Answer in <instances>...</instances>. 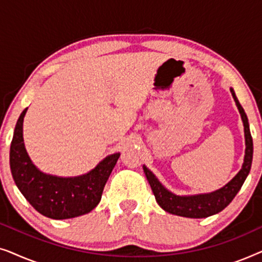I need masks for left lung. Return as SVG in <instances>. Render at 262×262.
<instances>
[{
	"label": "left lung",
	"instance_id": "left-lung-1",
	"mask_svg": "<svg viewBox=\"0 0 262 262\" xmlns=\"http://www.w3.org/2000/svg\"><path fill=\"white\" fill-rule=\"evenodd\" d=\"M230 92L235 100L236 106H237L238 112L241 114L243 127H245L246 150L242 168L227 185L216 189V191L191 195H179L164 187L159 179L156 178V175L148 167L143 166V170H144L145 177L148 179L157 204L167 212L187 218H206L216 214L224 210L231 203V200L235 198V195L241 189L243 182L248 177L253 161V139L245 110L239 105L234 89L230 88Z\"/></svg>",
	"mask_w": 262,
	"mask_h": 262
}]
</instances>
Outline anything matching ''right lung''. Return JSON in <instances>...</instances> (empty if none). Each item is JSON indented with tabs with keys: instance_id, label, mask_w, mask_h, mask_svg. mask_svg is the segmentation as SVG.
I'll return each mask as SVG.
<instances>
[{
	"instance_id": "obj_1",
	"label": "right lung",
	"mask_w": 262,
	"mask_h": 262,
	"mask_svg": "<svg viewBox=\"0 0 262 262\" xmlns=\"http://www.w3.org/2000/svg\"><path fill=\"white\" fill-rule=\"evenodd\" d=\"M20 114L10 144V170L14 181L27 202L52 220H68L85 214L100 203L103 187L120 152L112 154L88 173L78 177H57L41 171L32 162L24 143V118Z\"/></svg>"
}]
</instances>
